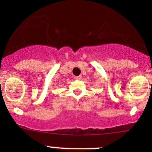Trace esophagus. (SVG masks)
<instances>
[{
  "instance_id": "1",
  "label": "esophagus",
  "mask_w": 152,
  "mask_h": 152,
  "mask_svg": "<svg viewBox=\"0 0 152 152\" xmlns=\"http://www.w3.org/2000/svg\"><path fill=\"white\" fill-rule=\"evenodd\" d=\"M82 76H76V77H75V79H78V80H81V79H82Z\"/></svg>"
}]
</instances>
